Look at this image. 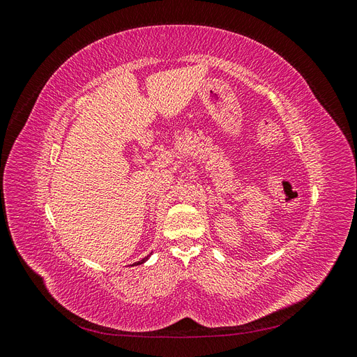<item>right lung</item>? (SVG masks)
Listing matches in <instances>:
<instances>
[{
  "label": "right lung",
  "instance_id": "obj_1",
  "mask_svg": "<svg viewBox=\"0 0 357 357\" xmlns=\"http://www.w3.org/2000/svg\"><path fill=\"white\" fill-rule=\"evenodd\" d=\"M150 256H152V253H150V255H147V256H146V257H143V259H142V261H138V262H135V264H132V265H129V266H135V265H142V264H144V262H146V261H147V259H149V257H150Z\"/></svg>",
  "mask_w": 357,
  "mask_h": 357
}]
</instances>
